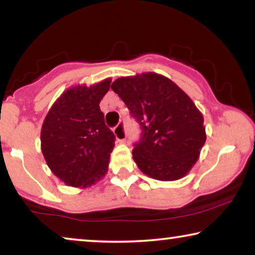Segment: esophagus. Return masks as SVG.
I'll list each match as a JSON object with an SVG mask.
<instances>
[{"instance_id": "esophagus-1", "label": "esophagus", "mask_w": 255, "mask_h": 255, "mask_svg": "<svg viewBox=\"0 0 255 255\" xmlns=\"http://www.w3.org/2000/svg\"><path fill=\"white\" fill-rule=\"evenodd\" d=\"M114 134L118 141H124L125 137H127V133H125V128L123 124H118L116 128H114Z\"/></svg>"}]
</instances>
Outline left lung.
I'll return each instance as SVG.
<instances>
[{"label":"left lung","mask_w":255,"mask_h":255,"mask_svg":"<svg viewBox=\"0 0 255 255\" xmlns=\"http://www.w3.org/2000/svg\"><path fill=\"white\" fill-rule=\"evenodd\" d=\"M111 89L141 128L132 151L145 175L159 181L186 176L207 140L203 115L172 80L154 72L115 80Z\"/></svg>","instance_id":"1"}]
</instances>
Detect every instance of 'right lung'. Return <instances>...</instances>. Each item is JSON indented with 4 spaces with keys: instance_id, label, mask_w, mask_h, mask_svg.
Here are the masks:
<instances>
[{
    "instance_id": "add662e5",
    "label": "right lung",
    "mask_w": 255,
    "mask_h": 255,
    "mask_svg": "<svg viewBox=\"0 0 255 255\" xmlns=\"http://www.w3.org/2000/svg\"><path fill=\"white\" fill-rule=\"evenodd\" d=\"M111 79L66 89L45 117L40 148L51 172L69 187L88 188L108 173L115 135L104 123L100 102Z\"/></svg>"
}]
</instances>
